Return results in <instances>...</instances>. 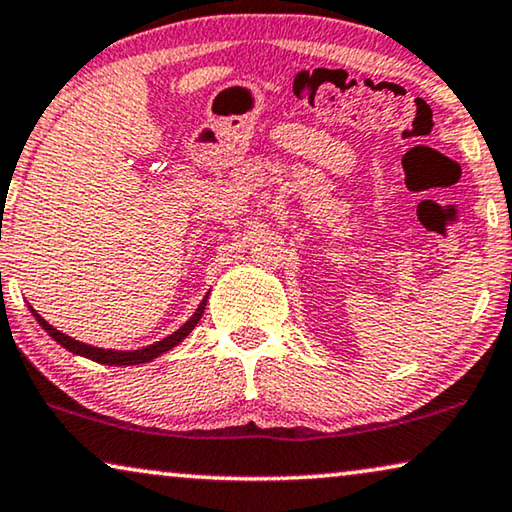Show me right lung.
<instances>
[{"mask_svg":"<svg viewBox=\"0 0 512 512\" xmlns=\"http://www.w3.org/2000/svg\"><path fill=\"white\" fill-rule=\"evenodd\" d=\"M206 301H208V294L204 299H201V304L197 306V311L192 313V318L185 322L181 329H176L174 334L164 336L162 341H157L153 345H146V348L141 350H111V348H95V345H88V343H81L76 341V338H71L67 334H62V331H57L53 325H48L46 320L41 318V315L34 311L30 306V311L34 318H37L39 325L48 331V336H53L57 343L62 345V348H67L69 352H74V355H81V357H88L92 362H99V364H106V366H134V364H146V362H153L155 357L164 355V352L176 348L178 343L183 341V338L190 336V331L199 325L201 315H204V308H206Z\"/></svg>","mask_w":512,"mask_h":512,"instance_id":"right-lung-1","label":"right lung"}]
</instances>
